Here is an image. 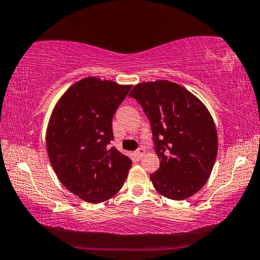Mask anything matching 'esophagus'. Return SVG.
<instances>
[{"instance_id": "1", "label": "esophagus", "mask_w": 260, "mask_h": 260, "mask_svg": "<svg viewBox=\"0 0 260 260\" xmlns=\"http://www.w3.org/2000/svg\"><path fill=\"white\" fill-rule=\"evenodd\" d=\"M135 154H136V156H137L138 159H140V158H142V156H143L144 154H145V150H144L143 147H140V148H138L137 151L135 152Z\"/></svg>"}]
</instances>
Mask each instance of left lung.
Here are the masks:
<instances>
[{
  "instance_id": "obj_1",
  "label": "left lung",
  "mask_w": 260,
  "mask_h": 260,
  "mask_svg": "<svg viewBox=\"0 0 260 260\" xmlns=\"http://www.w3.org/2000/svg\"><path fill=\"white\" fill-rule=\"evenodd\" d=\"M151 123L160 168L151 174L164 197L183 201L201 190L218 153V133L206 106L168 80L139 83L131 90Z\"/></svg>"
}]
</instances>
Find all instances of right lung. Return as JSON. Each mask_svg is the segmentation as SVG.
<instances>
[{"instance_id":"right-lung-1","label":"right lung","mask_w":260,"mask_h":260,"mask_svg":"<svg viewBox=\"0 0 260 260\" xmlns=\"http://www.w3.org/2000/svg\"><path fill=\"white\" fill-rule=\"evenodd\" d=\"M131 85L86 77L57 101L46 133L49 161L59 182L87 203H102L124 184L133 161L109 144L112 120Z\"/></svg>"}]
</instances>
